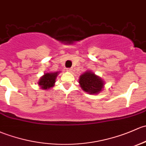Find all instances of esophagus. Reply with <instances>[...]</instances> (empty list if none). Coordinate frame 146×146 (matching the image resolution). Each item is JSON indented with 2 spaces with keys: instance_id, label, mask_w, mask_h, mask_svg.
Masks as SVG:
<instances>
[{
  "instance_id": "1",
  "label": "esophagus",
  "mask_w": 146,
  "mask_h": 146,
  "mask_svg": "<svg viewBox=\"0 0 146 146\" xmlns=\"http://www.w3.org/2000/svg\"><path fill=\"white\" fill-rule=\"evenodd\" d=\"M66 70H67V71H68V72H72V70H73V69H72V68H67Z\"/></svg>"
}]
</instances>
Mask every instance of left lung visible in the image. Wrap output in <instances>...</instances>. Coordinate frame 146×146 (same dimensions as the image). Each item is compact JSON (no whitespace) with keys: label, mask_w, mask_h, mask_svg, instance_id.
Listing matches in <instances>:
<instances>
[{"label":"left lung","mask_w":146,"mask_h":146,"mask_svg":"<svg viewBox=\"0 0 146 146\" xmlns=\"http://www.w3.org/2000/svg\"><path fill=\"white\" fill-rule=\"evenodd\" d=\"M79 84L82 90L90 94H98L104 88V81L92 70H87L79 78Z\"/></svg>","instance_id":"1"}]
</instances>
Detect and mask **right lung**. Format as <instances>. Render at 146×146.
<instances>
[{
	"label": "right lung",
	"instance_id": "1",
	"mask_svg": "<svg viewBox=\"0 0 146 146\" xmlns=\"http://www.w3.org/2000/svg\"><path fill=\"white\" fill-rule=\"evenodd\" d=\"M60 72L61 71H56L45 73L42 77L40 78L38 85L42 90H49L53 86H54L55 82H56V78Z\"/></svg>",
	"mask_w": 146,
	"mask_h": 146
}]
</instances>
